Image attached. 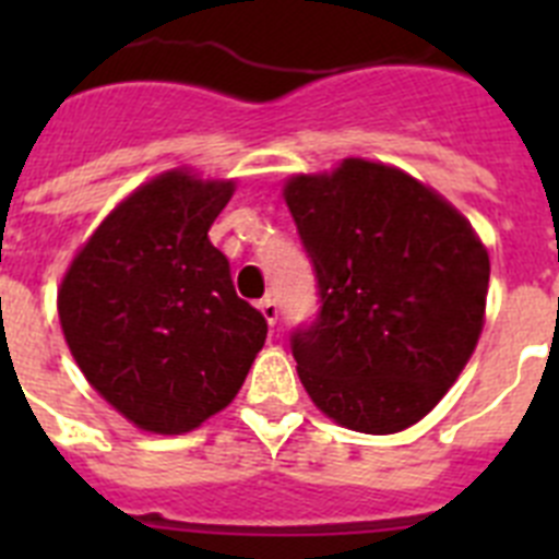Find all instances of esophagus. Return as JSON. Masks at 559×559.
Masks as SVG:
<instances>
[{
  "instance_id": "obj_1",
  "label": "esophagus",
  "mask_w": 559,
  "mask_h": 559,
  "mask_svg": "<svg viewBox=\"0 0 559 559\" xmlns=\"http://www.w3.org/2000/svg\"><path fill=\"white\" fill-rule=\"evenodd\" d=\"M260 313L265 316V322L276 324V319H280V305H276V299H271V296L260 299Z\"/></svg>"
}]
</instances>
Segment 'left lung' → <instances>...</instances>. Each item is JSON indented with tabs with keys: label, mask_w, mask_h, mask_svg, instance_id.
<instances>
[{
	"label": "left lung",
	"mask_w": 559,
	"mask_h": 559,
	"mask_svg": "<svg viewBox=\"0 0 559 559\" xmlns=\"http://www.w3.org/2000/svg\"><path fill=\"white\" fill-rule=\"evenodd\" d=\"M285 204L319 288L316 319L290 335L302 386L353 431L414 426L476 349L487 249L442 195L378 162L294 176Z\"/></svg>",
	"instance_id": "left-lung-1"
}]
</instances>
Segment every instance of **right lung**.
Wrapping results in <instances>:
<instances>
[{
  "instance_id": "right-lung-1",
  "label": "right lung",
  "mask_w": 559,
  "mask_h": 559,
  "mask_svg": "<svg viewBox=\"0 0 559 559\" xmlns=\"http://www.w3.org/2000/svg\"><path fill=\"white\" fill-rule=\"evenodd\" d=\"M231 192L235 181L162 173L97 226L58 290L81 372L145 431L187 433L229 406L265 344L263 313L210 243Z\"/></svg>"
}]
</instances>
